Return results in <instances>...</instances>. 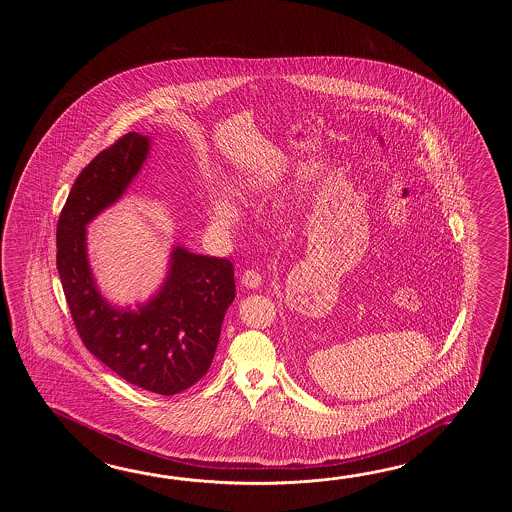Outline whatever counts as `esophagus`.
<instances>
[{"instance_id": "34e87169", "label": "esophagus", "mask_w": 512, "mask_h": 512, "mask_svg": "<svg viewBox=\"0 0 512 512\" xmlns=\"http://www.w3.org/2000/svg\"><path fill=\"white\" fill-rule=\"evenodd\" d=\"M261 282V274L256 271V269H249V271L243 272V276H241V283H243V287H247V289H258L260 287Z\"/></svg>"}]
</instances>
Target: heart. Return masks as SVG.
Masks as SVG:
<instances>
[{
	"label": "heart",
	"instance_id": "1",
	"mask_svg": "<svg viewBox=\"0 0 512 512\" xmlns=\"http://www.w3.org/2000/svg\"><path fill=\"white\" fill-rule=\"evenodd\" d=\"M208 218L219 229H232L240 219V210L230 201L229 196L214 192L208 199Z\"/></svg>",
	"mask_w": 512,
	"mask_h": 512
}]
</instances>
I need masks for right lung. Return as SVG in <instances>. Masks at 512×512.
I'll list each match as a JSON object with an SVG mask.
<instances>
[{
	"instance_id": "obj_1",
	"label": "right lung",
	"mask_w": 512,
	"mask_h": 512,
	"mask_svg": "<svg viewBox=\"0 0 512 512\" xmlns=\"http://www.w3.org/2000/svg\"><path fill=\"white\" fill-rule=\"evenodd\" d=\"M148 152L150 139L131 131L80 172L58 218L56 267L84 346L124 381L170 397L205 377L236 283L229 260L175 247L159 293L139 311L98 293L86 225L126 192Z\"/></svg>"
}]
</instances>
